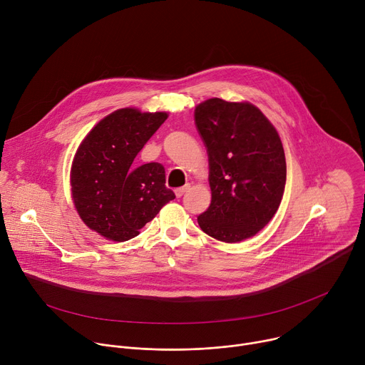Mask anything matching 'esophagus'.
<instances>
[{"instance_id":"34e87169","label":"esophagus","mask_w":365,"mask_h":365,"mask_svg":"<svg viewBox=\"0 0 365 365\" xmlns=\"http://www.w3.org/2000/svg\"><path fill=\"white\" fill-rule=\"evenodd\" d=\"M189 187H190V186H189V185H186V186H182V187H178V189H176V190H175V193H176V196H178V197H180V196H183V193H185V192H186V190H187V189H189Z\"/></svg>"}]
</instances>
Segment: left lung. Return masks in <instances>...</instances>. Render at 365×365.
Here are the masks:
<instances>
[{
    "label": "left lung",
    "mask_w": 365,
    "mask_h": 365,
    "mask_svg": "<svg viewBox=\"0 0 365 365\" xmlns=\"http://www.w3.org/2000/svg\"><path fill=\"white\" fill-rule=\"evenodd\" d=\"M195 124L210 159L212 200L197 217L200 230L224 242H240L274 217L286 185L280 137L250 102L206 99Z\"/></svg>",
    "instance_id": "8db88e82"
}]
</instances>
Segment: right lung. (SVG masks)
Wrapping results in <instances>:
<instances>
[{"mask_svg":"<svg viewBox=\"0 0 365 365\" xmlns=\"http://www.w3.org/2000/svg\"><path fill=\"white\" fill-rule=\"evenodd\" d=\"M166 113L117 110L81 143L71 169L72 197L82 221L111 241H127L175 199L165 168H133L138 151L166 121Z\"/></svg>","mask_w":365,"mask_h":365,"instance_id":"add662e5","label":"right lung"}]
</instances>
